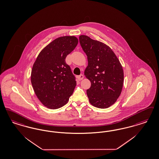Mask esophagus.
I'll return each instance as SVG.
<instances>
[{"mask_svg":"<svg viewBox=\"0 0 159 159\" xmlns=\"http://www.w3.org/2000/svg\"><path fill=\"white\" fill-rule=\"evenodd\" d=\"M77 78H78L79 80H81L84 78V76L83 75H79V76L77 77Z\"/></svg>","mask_w":159,"mask_h":159,"instance_id":"1","label":"esophagus"}]
</instances>
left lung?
I'll return each mask as SVG.
<instances>
[{
  "label": "left lung",
  "instance_id": "8db88e82",
  "mask_svg": "<svg viewBox=\"0 0 159 159\" xmlns=\"http://www.w3.org/2000/svg\"><path fill=\"white\" fill-rule=\"evenodd\" d=\"M79 42L88 57L84 76L91 82L86 93L90 104L108 108L121 95L124 71L120 60L107 45L82 35Z\"/></svg>",
  "mask_w": 159,
  "mask_h": 159
}]
</instances>
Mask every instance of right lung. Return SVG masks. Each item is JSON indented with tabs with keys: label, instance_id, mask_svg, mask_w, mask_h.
I'll use <instances>...</instances> for the list:
<instances>
[{
	"label": "right lung",
	"instance_id": "add662e5",
	"mask_svg": "<svg viewBox=\"0 0 159 159\" xmlns=\"http://www.w3.org/2000/svg\"><path fill=\"white\" fill-rule=\"evenodd\" d=\"M78 39L64 36L44 48L33 64L31 80L35 93L45 107L56 109L65 105L76 86L66 58L76 48Z\"/></svg>",
	"mask_w": 159,
	"mask_h": 159
}]
</instances>
